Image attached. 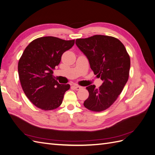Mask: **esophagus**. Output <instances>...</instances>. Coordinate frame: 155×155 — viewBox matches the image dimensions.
<instances>
[{"mask_svg":"<svg viewBox=\"0 0 155 155\" xmlns=\"http://www.w3.org/2000/svg\"><path fill=\"white\" fill-rule=\"evenodd\" d=\"M73 87L74 88V89H76V91H78V90H79V89H81L82 88L81 87L79 86V85H74Z\"/></svg>","mask_w":155,"mask_h":155,"instance_id":"obj_1","label":"esophagus"}]
</instances>
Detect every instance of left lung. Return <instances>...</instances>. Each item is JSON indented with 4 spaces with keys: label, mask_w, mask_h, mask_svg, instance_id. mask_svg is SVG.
I'll return each mask as SVG.
<instances>
[{
    "label": "left lung",
    "mask_w": 155,
    "mask_h": 155,
    "mask_svg": "<svg viewBox=\"0 0 155 155\" xmlns=\"http://www.w3.org/2000/svg\"><path fill=\"white\" fill-rule=\"evenodd\" d=\"M76 44L87 58L94 73L103 81L99 88L94 85L87 87L89 96L83 105L92 111L104 110L113 104L128 81L129 55L122 43L110 36L77 39Z\"/></svg>",
    "instance_id": "obj_1"
}]
</instances>
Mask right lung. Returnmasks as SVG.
Returning a JSON list of instances; mask_svg holds the SVG:
<instances>
[{
	"mask_svg": "<svg viewBox=\"0 0 155 155\" xmlns=\"http://www.w3.org/2000/svg\"><path fill=\"white\" fill-rule=\"evenodd\" d=\"M75 40L43 37L27 46L18 63L22 90L29 100L39 109L50 110L62 104L70 85L59 84L52 75L63 54L74 46Z\"/></svg>",
	"mask_w": 155,
	"mask_h": 155,
	"instance_id": "add662e5",
	"label": "right lung"
}]
</instances>
